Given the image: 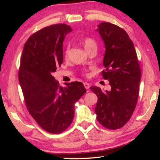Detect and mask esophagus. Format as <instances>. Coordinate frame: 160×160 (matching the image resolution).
<instances>
[{"mask_svg": "<svg viewBox=\"0 0 160 160\" xmlns=\"http://www.w3.org/2000/svg\"><path fill=\"white\" fill-rule=\"evenodd\" d=\"M84 86H85V88L87 89V90L90 88V84L88 82H84Z\"/></svg>", "mask_w": 160, "mask_h": 160, "instance_id": "34e87169", "label": "esophagus"}]
</instances>
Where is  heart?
Returning a JSON list of instances; mask_svg holds the SVG:
<instances>
[{
    "instance_id": "heart-1",
    "label": "heart",
    "mask_w": 160,
    "mask_h": 160,
    "mask_svg": "<svg viewBox=\"0 0 160 160\" xmlns=\"http://www.w3.org/2000/svg\"><path fill=\"white\" fill-rule=\"evenodd\" d=\"M82 44L84 47L86 49V51H88L89 49H90L91 48H93V47H96L97 48V43L96 42L94 41L93 39H92V38L90 37H86L85 39H83L82 40ZM68 48H66V56H68ZM86 76H88L89 74L88 72H85V74Z\"/></svg>"
}]
</instances>
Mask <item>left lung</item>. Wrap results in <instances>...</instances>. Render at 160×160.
<instances>
[{
    "mask_svg": "<svg viewBox=\"0 0 160 160\" xmlns=\"http://www.w3.org/2000/svg\"><path fill=\"white\" fill-rule=\"evenodd\" d=\"M97 31L104 42L105 53L102 74L109 80L110 91L90 87L98 97L97 120L108 129L116 130L128 122L137 104L140 81V65L134 44L122 28L102 22Z\"/></svg>",
    "mask_w": 160,
    "mask_h": 160,
    "instance_id": "left-lung-1",
    "label": "left lung"
}]
</instances>
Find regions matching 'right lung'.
<instances>
[{
    "mask_svg": "<svg viewBox=\"0 0 160 160\" xmlns=\"http://www.w3.org/2000/svg\"><path fill=\"white\" fill-rule=\"evenodd\" d=\"M72 31L66 24L50 25L29 38L22 53L19 81L29 113L40 127L59 134L73 120L75 103L86 92L80 82L59 85L52 75L63 62V42Z\"/></svg>",
    "mask_w": 160,
    "mask_h": 160,
    "instance_id": "obj_1",
    "label": "right lung"
}]
</instances>
